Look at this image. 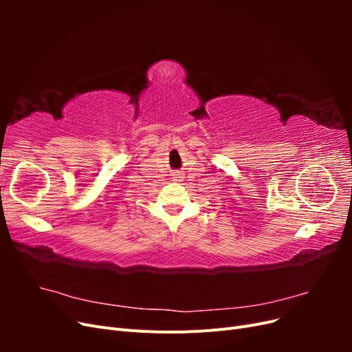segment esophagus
<instances>
[{
	"label": "esophagus",
	"instance_id": "1",
	"mask_svg": "<svg viewBox=\"0 0 352 352\" xmlns=\"http://www.w3.org/2000/svg\"><path fill=\"white\" fill-rule=\"evenodd\" d=\"M184 179V176L180 175V173H176V175H173V180H176V182H179V180H182Z\"/></svg>",
	"mask_w": 352,
	"mask_h": 352
}]
</instances>
